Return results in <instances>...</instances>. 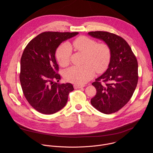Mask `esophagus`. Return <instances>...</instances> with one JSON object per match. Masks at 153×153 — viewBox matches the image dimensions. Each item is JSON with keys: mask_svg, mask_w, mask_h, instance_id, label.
<instances>
[{"mask_svg": "<svg viewBox=\"0 0 153 153\" xmlns=\"http://www.w3.org/2000/svg\"><path fill=\"white\" fill-rule=\"evenodd\" d=\"M84 87V86H82V85H74V89H79V88H82Z\"/></svg>", "mask_w": 153, "mask_h": 153, "instance_id": "esophagus-1", "label": "esophagus"}]
</instances>
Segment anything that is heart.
I'll use <instances>...</instances> for the list:
<instances>
[{
    "mask_svg": "<svg viewBox=\"0 0 153 153\" xmlns=\"http://www.w3.org/2000/svg\"><path fill=\"white\" fill-rule=\"evenodd\" d=\"M71 48L85 54V63L82 66H73L63 73L65 80L76 85H82L88 82L97 72L103 71L108 66L111 58V50L104 42H96L86 36L74 39L71 45L65 43L58 48L56 56L62 67L67 66L70 62Z\"/></svg>",
    "mask_w": 153,
    "mask_h": 153,
    "instance_id": "b5f03b06",
    "label": "heart"
}]
</instances>
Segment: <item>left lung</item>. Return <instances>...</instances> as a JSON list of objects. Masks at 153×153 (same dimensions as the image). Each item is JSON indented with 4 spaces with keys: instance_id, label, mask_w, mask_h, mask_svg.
Returning <instances> with one entry per match:
<instances>
[{
    "instance_id": "1",
    "label": "left lung",
    "mask_w": 153,
    "mask_h": 153,
    "mask_svg": "<svg viewBox=\"0 0 153 153\" xmlns=\"http://www.w3.org/2000/svg\"><path fill=\"white\" fill-rule=\"evenodd\" d=\"M88 34L104 41L111 50L108 69L92 83L97 93L91 103L100 112L111 114L124 106L135 91L139 78L137 60L122 37L106 31Z\"/></svg>"
}]
</instances>
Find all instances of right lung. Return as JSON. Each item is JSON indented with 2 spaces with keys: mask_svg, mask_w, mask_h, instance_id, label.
<instances>
[{
  "mask_svg": "<svg viewBox=\"0 0 153 153\" xmlns=\"http://www.w3.org/2000/svg\"><path fill=\"white\" fill-rule=\"evenodd\" d=\"M74 33L44 32L32 39L20 59V81L28 103L38 112L54 114L66 105L71 83L59 84V65L55 53L60 43L77 34Z\"/></svg>",
  "mask_w": 153,
  "mask_h": 153,
  "instance_id": "1",
  "label": "right lung"
}]
</instances>
